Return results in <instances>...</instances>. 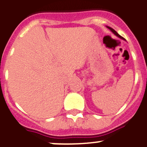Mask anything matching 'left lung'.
<instances>
[{
	"mask_svg": "<svg viewBox=\"0 0 147 147\" xmlns=\"http://www.w3.org/2000/svg\"><path fill=\"white\" fill-rule=\"evenodd\" d=\"M108 28H109V29H110V30H111V31H112V32H113V33H114V34H115V35H116V36H118V37H119V38H122V39H124V38H123L122 37V36H120V35H119V33H117V31H116V30H114V29H113V28H111L109 27V26H108Z\"/></svg>",
	"mask_w": 147,
	"mask_h": 147,
	"instance_id": "left-lung-1",
	"label": "left lung"
}]
</instances>
